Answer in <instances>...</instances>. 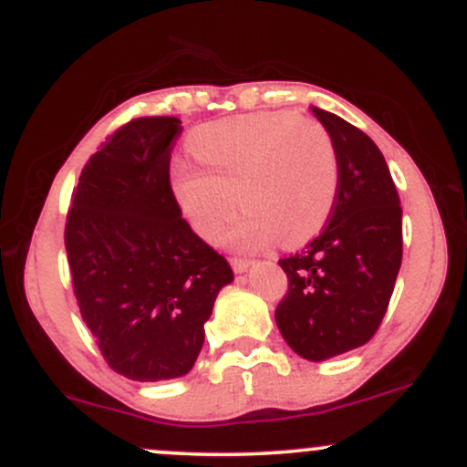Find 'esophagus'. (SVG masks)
I'll list each match as a JSON object with an SVG mask.
<instances>
[{"label":"esophagus","instance_id":"34e87169","mask_svg":"<svg viewBox=\"0 0 467 467\" xmlns=\"http://www.w3.org/2000/svg\"><path fill=\"white\" fill-rule=\"evenodd\" d=\"M230 265H233V270L237 272V275H244V272H248V267L252 265V261H248V259H233V261H230Z\"/></svg>","mask_w":467,"mask_h":467}]
</instances>
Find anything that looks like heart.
I'll return each mask as SVG.
<instances>
[{
  "label": "heart",
  "mask_w": 467,
  "mask_h": 467,
  "mask_svg": "<svg viewBox=\"0 0 467 467\" xmlns=\"http://www.w3.org/2000/svg\"><path fill=\"white\" fill-rule=\"evenodd\" d=\"M191 153L206 173L180 166L171 186L192 230L208 241L219 237L239 202L248 211L226 234L239 250L265 248L281 234L289 245L307 241L334 206L336 149L309 118L259 111L208 122L192 131Z\"/></svg>",
  "instance_id": "obj_1"
}]
</instances>
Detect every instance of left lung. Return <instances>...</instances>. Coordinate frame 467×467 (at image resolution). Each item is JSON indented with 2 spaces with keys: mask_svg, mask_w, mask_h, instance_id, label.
I'll return each mask as SVG.
<instances>
[{
  "mask_svg": "<svg viewBox=\"0 0 467 467\" xmlns=\"http://www.w3.org/2000/svg\"><path fill=\"white\" fill-rule=\"evenodd\" d=\"M312 111L336 149V200L323 233L278 261L289 289L275 318L298 356L323 362L362 347L382 323L401 265V206L378 144L340 116Z\"/></svg>",
  "mask_w": 467,
  "mask_h": 467,
  "instance_id": "8db88e82",
  "label": "left lung"
}]
</instances>
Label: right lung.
Here are the masks:
<instances>
[{"label": "right lung", "instance_id": "right-lung-1", "mask_svg": "<svg viewBox=\"0 0 467 467\" xmlns=\"http://www.w3.org/2000/svg\"><path fill=\"white\" fill-rule=\"evenodd\" d=\"M180 118H136L85 164L66 223L80 316L116 373L138 382L182 378L203 345L222 254L192 233L171 189Z\"/></svg>", "mask_w": 467, "mask_h": 467}]
</instances>
